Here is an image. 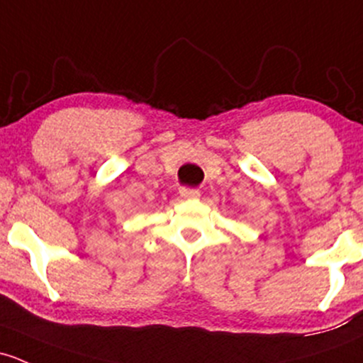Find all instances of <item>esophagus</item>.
<instances>
[{
    "mask_svg": "<svg viewBox=\"0 0 363 363\" xmlns=\"http://www.w3.org/2000/svg\"><path fill=\"white\" fill-rule=\"evenodd\" d=\"M179 193H181L182 198H188V200H189V198H198V196H200V191H198V189L181 188V191H179Z\"/></svg>",
    "mask_w": 363,
    "mask_h": 363,
    "instance_id": "34e87169",
    "label": "esophagus"
}]
</instances>
